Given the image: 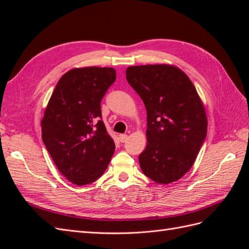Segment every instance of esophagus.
I'll return each mask as SVG.
<instances>
[{"label": "esophagus", "instance_id": "1", "mask_svg": "<svg viewBox=\"0 0 249 249\" xmlns=\"http://www.w3.org/2000/svg\"><path fill=\"white\" fill-rule=\"evenodd\" d=\"M127 135H125V134H122V135H119V140H120V142H125L126 140H127Z\"/></svg>", "mask_w": 249, "mask_h": 249}]
</instances>
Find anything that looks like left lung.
Listing matches in <instances>:
<instances>
[{
	"label": "left lung",
	"instance_id": "left-lung-1",
	"mask_svg": "<svg viewBox=\"0 0 249 249\" xmlns=\"http://www.w3.org/2000/svg\"><path fill=\"white\" fill-rule=\"evenodd\" d=\"M125 76L147 113L141 170L160 185L176 182L190 170L207 136L202 101L187 74L175 65L129 66Z\"/></svg>",
	"mask_w": 249,
	"mask_h": 249
}]
</instances>
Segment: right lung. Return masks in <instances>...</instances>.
<instances>
[{
  "label": "right lung",
  "instance_id": "1",
  "mask_svg": "<svg viewBox=\"0 0 249 249\" xmlns=\"http://www.w3.org/2000/svg\"><path fill=\"white\" fill-rule=\"evenodd\" d=\"M115 79L112 67L72 69L59 80L44 110L43 143L73 185L93 183L114 154V141L101 120V101Z\"/></svg>",
  "mask_w": 249,
  "mask_h": 249
}]
</instances>
